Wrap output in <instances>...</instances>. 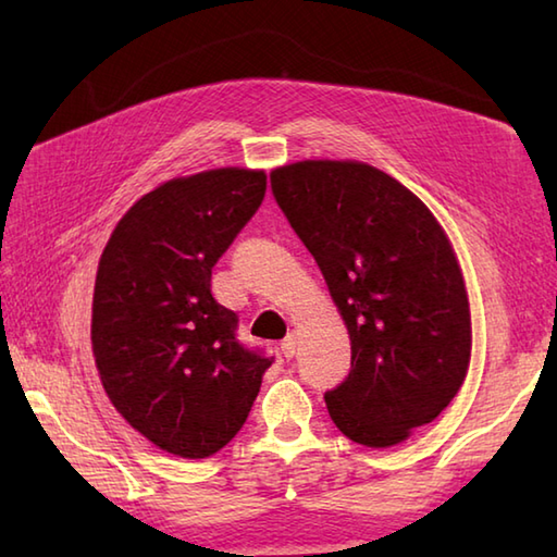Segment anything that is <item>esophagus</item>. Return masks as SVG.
<instances>
[{"label":"esophagus","mask_w":557,"mask_h":557,"mask_svg":"<svg viewBox=\"0 0 557 557\" xmlns=\"http://www.w3.org/2000/svg\"><path fill=\"white\" fill-rule=\"evenodd\" d=\"M297 345H299V337L294 335V333H289L285 339H282V354H285V359H292L294 354H297Z\"/></svg>","instance_id":"esophagus-1"}]
</instances>
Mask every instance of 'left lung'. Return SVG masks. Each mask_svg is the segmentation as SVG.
Here are the masks:
<instances>
[{
  "mask_svg": "<svg viewBox=\"0 0 557 557\" xmlns=\"http://www.w3.org/2000/svg\"><path fill=\"white\" fill-rule=\"evenodd\" d=\"M270 186L351 339V371L325 393L330 419L366 447L407 441L453 401L471 359L469 297L445 230L407 186L357 160L285 164Z\"/></svg>",
  "mask_w": 557,
  "mask_h": 557,
  "instance_id": "left-lung-1",
  "label": "left lung"
}]
</instances>
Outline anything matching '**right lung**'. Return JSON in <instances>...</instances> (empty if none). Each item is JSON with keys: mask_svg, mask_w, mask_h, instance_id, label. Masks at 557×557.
Masks as SVG:
<instances>
[{"mask_svg": "<svg viewBox=\"0 0 557 557\" xmlns=\"http://www.w3.org/2000/svg\"><path fill=\"white\" fill-rule=\"evenodd\" d=\"M263 170L180 176L138 198L100 256L92 357L128 425L176 457L215 455L239 433L272 359L236 339L210 277L263 203Z\"/></svg>", "mask_w": 557, "mask_h": 557, "instance_id": "add662e5", "label": "right lung"}]
</instances>
